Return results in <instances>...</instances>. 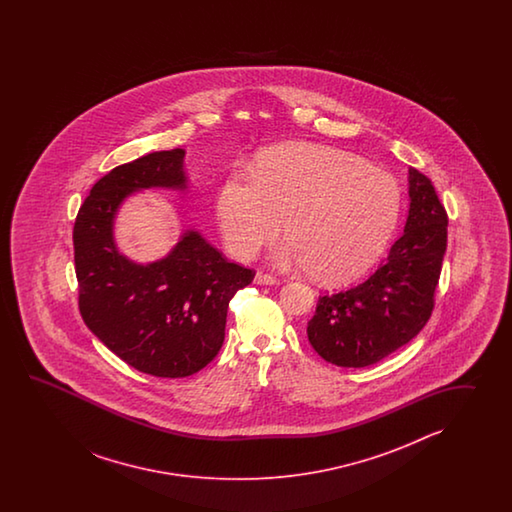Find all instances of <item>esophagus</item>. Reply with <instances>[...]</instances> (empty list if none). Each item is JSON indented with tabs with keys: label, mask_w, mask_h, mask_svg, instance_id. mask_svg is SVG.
Wrapping results in <instances>:
<instances>
[{
	"label": "esophagus",
	"mask_w": 512,
	"mask_h": 512,
	"mask_svg": "<svg viewBox=\"0 0 512 512\" xmlns=\"http://www.w3.org/2000/svg\"><path fill=\"white\" fill-rule=\"evenodd\" d=\"M254 283H258V285H278V280L271 276V274L258 271L256 276H254Z\"/></svg>",
	"instance_id": "34e87169"
}]
</instances>
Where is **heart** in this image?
Masks as SVG:
<instances>
[{"instance_id":"b5f03b06","label":"heart","mask_w":512,"mask_h":512,"mask_svg":"<svg viewBox=\"0 0 512 512\" xmlns=\"http://www.w3.org/2000/svg\"><path fill=\"white\" fill-rule=\"evenodd\" d=\"M403 210L390 172L329 146L283 144L252 172H230L216 197L223 241L249 260L283 227L289 238L272 260L311 269L316 280L348 283L386 251Z\"/></svg>"}]
</instances>
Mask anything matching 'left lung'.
<instances>
[{
    "instance_id": "left-lung-1",
    "label": "left lung",
    "mask_w": 512,
    "mask_h": 512,
    "mask_svg": "<svg viewBox=\"0 0 512 512\" xmlns=\"http://www.w3.org/2000/svg\"><path fill=\"white\" fill-rule=\"evenodd\" d=\"M408 197L404 234L381 267L357 287L318 300L307 337L331 364L371 366L417 337L432 315L448 218L432 181L415 168Z\"/></svg>"
}]
</instances>
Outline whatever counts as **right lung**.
Instances as JSON below:
<instances>
[{
  "mask_svg": "<svg viewBox=\"0 0 512 512\" xmlns=\"http://www.w3.org/2000/svg\"><path fill=\"white\" fill-rule=\"evenodd\" d=\"M185 153H148L113 168L91 188L73 230L86 326L131 368L166 379L194 375L218 355L230 298L254 278L192 227L159 260L141 263L120 251L115 221L131 196L188 192Z\"/></svg>",
  "mask_w": 512,
  "mask_h": 512,
  "instance_id": "1",
  "label": "right lung"
}]
</instances>
